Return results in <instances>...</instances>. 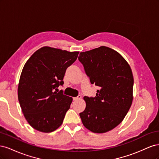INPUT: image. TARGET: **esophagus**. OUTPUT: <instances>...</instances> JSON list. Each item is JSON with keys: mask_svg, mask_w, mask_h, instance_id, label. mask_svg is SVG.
Instances as JSON below:
<instances>
[{"mask_svg": "<svg viewBox=\"0 0 159 159\" xmlns=\"http://www.w3.org/2000/svg\"><path fill=\"white\" fill-rule=\"evenodd\" d=\"M81 96L80 95H79L78 97H76V98H74V101H78V100H79V99H81Z\"/></svg>", "mask_w": 159, "mask_h": 159, "instance_id": "34e87169", "label": "esophagus"}]
</instances>
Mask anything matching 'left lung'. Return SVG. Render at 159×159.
<instances>
[{"label":"left lung","mask_w":159,"mask_h":159,"mask_svg":"<svg viewBox=\"0 0 159 159\" xmlns=\"http://www.w3.org/2000/svg\"><path fill=\"white\" fill-rule=\"evenodd\" d=\"M91 84L99 86L95 98H84L80 113L89 131L103 133L121 123L133 102L134 80L129 65L117 52L106 46L81 52L78 57Z\"/></svg>","instance_id":"obj_1"}]
</instances>
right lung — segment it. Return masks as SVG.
<instances>
[{
	"label": "right lung",
	"mask_w": 159,
	"mask_h": 159,
	"mask_svg": "<svg viewBox=\"0 0 159 159\" xmlns=\"http://www.w3.org/2000/svg\"><path fill=\"white\" fill-rule=\"evenodd\" d=\"M79 52L45 46L36 51L22 69L18 97L26 121L37 131L50 133L63 123L72 98L57 88Z\"/></svg>",
	"instance_id": "obj_1"
}]
</instances>
